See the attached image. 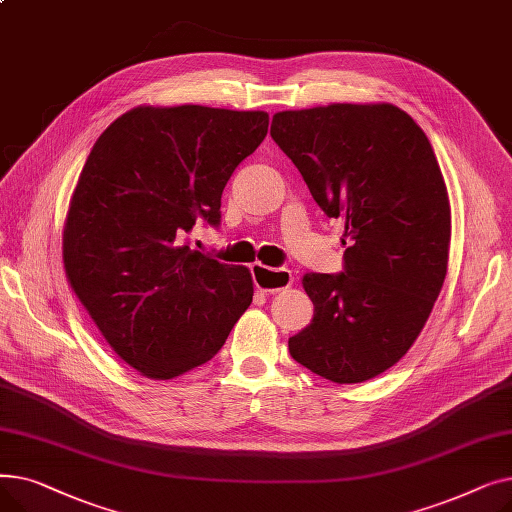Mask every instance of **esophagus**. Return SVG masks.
I'll return each mask as SVG.
<instances>
[{
	"label": "esophagus",
	"instance_id": "1",
	"mask_svg": "<svg viewBox=\"0 0 512 512\" xmlns=\"http://www.w3.org/2000/svg\"><path fill=\"white\" fill-rule=\"evenodd\" d=\"M251 274H253L255 286L270 294L284 290L292 284V272L286 270V267H265L261 263H255L251 267Z\"/></svg>",
	"mask_w": 512,
	"mask_h": 512
}]
</instances>
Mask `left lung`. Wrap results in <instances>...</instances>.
<instances>
[{"instance_id":"obj_1","label":"left lung","mask_w":512,"mask_h":512,"mask_svg":"<svg viewBox=\"0 0 512 512\" xmlns=\"http://www.w3.org/2000/svg\"><path fill=\"white\" fill-rule=\"evenodd\" d=\"M270 134L315 203L344 220V270L305 274L315 311L288 351L330 382L371 380L407 355L446 278L450 203L434 149L390 103L278 112Z\"/></svg>"}]
</instances>
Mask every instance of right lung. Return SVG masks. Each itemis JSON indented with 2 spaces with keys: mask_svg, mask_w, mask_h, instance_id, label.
<instances>
[{
  "mask_svg": "<svg viewBox=\"0 0 512 512\" xmlns=\"http://www.w3.org/2000/svg\"><path fill=\"white\" fill-rule=\"evenodd\" d=\"M270 116L205 105L134 107L103 130L80 172L64 228V267L103 338L153 380L218 355L253 301L247 267L184 242L218 228L232 172Z\"/></svg>",
  "mask_w": 512,
  "mask_h": 512,
  "instance_id": "right-lung-1",
  "label": "right lung"
}]
</instances>
